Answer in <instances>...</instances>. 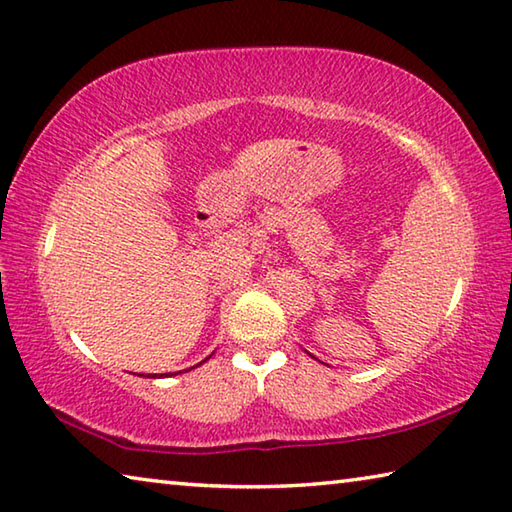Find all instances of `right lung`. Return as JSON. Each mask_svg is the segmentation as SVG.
<instances>
[{
  "label": "right lung",
  "instance_id": "add662e5",
  "mask_svg": "<svg viewBox=\"0 0 512 512\" xmlns=\"http://www.w3.org/2000/svg\"><path fill=\"white\" fill-rule=\"evenodd\" d=\"M161 376H165V374H161ZM152 378H154V376H152Z\"/></svg>",
  "mask_w": 512,
  "mask_h": 512
}]
</instances>
